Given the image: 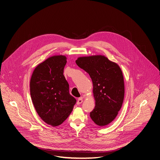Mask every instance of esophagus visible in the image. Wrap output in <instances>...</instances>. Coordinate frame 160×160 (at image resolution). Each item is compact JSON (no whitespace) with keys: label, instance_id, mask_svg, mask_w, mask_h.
Masks as SVG:
<instances>
[{"label":"esophagus","instance_id":"esophagus-1","mask_svg":"<svg viewBox=\"0 0 160 160\" xmlns=\"http://www.w3.org/2000/svg\"><path fill=\"white\" fill-rule=\"evenodd\" d=\"M82 98H79L78 99L77 104L78 105H80V104L82 103Z\"/></svg>","mask_w":160,"mask_h":160}]
</instances>
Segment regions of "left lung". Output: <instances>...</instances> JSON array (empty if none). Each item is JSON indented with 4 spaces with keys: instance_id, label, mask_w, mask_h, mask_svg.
<instances>
[{
    "instance_id": "left-lung-1",
    "label": "left lung",
    "mask_w": 160,
    "mask_h": 160,
    "mask_svg": "<svg viewBox=\"0 0 160 160\" xmlns=\"http://www.w3.org/2000/svg\"><path fill=\"white\" fill-rule=\"evenodd\" d=\"M76 63L89 74L93 83L95 106L90 117L99 126L109 124L124 101V82L120 68L103 55L79 57Z\"/></svg>"
}]
</instances>
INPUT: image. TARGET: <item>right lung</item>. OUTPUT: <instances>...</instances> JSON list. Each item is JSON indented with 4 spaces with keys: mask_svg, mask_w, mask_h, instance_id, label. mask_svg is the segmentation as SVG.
I'll list each match as a JSON object with an SVG mask.
<instances>
[{
    "mask_svg": "<svg viewBox=\"0 0 160 160\" xmlns=\"http://www.w3.org/2000/svg\"><path fill=\"white\" fill-rule=\"evenodd\" d=\"M63 55H55L36 66L32 75L30 92L37 113L53 127L61 124L69 116L76 100L69 91L63 76L66 63Z\"/></svg>",
    "mask_w": 160,
    "mask_h": 160,
    "instance_id": "right-lung-1",
    "label": "right lung"
}]
</instances>
